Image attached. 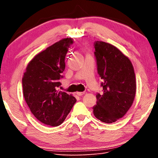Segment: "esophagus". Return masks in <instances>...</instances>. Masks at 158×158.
Instances as JSON below:
<instances>
[{"mask_svg": "<svg viewBox=\"0 0 158 158\" xmlns=\"http://www.w3.org/2000/svg\"><path fill=\"white\" fill-rule=\"evenodd\" d=\"M84 92H77V95H79V96H81L84 94Z\"/></svg>", "mask_w": 158, "mask_h": 158, "instance_id": "esophagus-1", "label": "esophagus"}]
</instances>
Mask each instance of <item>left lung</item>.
Returning <instances> with one entry per match:
<instances>
[{
	"mask_svg": "<svg viewBox=\"0 0 158 158\" xmlns=\"http://www.w3.org/2000/svg\"><path fill=\"white\" fill-rule=\"evenodd\" d=\"M94 47L103 90L96 95L93 114L102 122L111 123L123 117L132 105L136 93L135 71L129 58L114 45L95 41Z\"/></svg>",
	"mask_w": 158,
	"mask_h": 158,
	"instance_id": "left-lung-1",
	"label": "left lung"
}]
</instances>
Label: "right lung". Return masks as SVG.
Returning <instances> with one entry per match:
<instances>
[{"label":"right lung","instance_id":"add662e5","mask_svg":"<svg viewBox=\"0 0 158 158\" xmlns=\"http://www.w3.org/2000/svg\"><path fill=\"white\" fill-rule=\"evenodd\" d=\"M73 42L70 37L64 38L39 53L28 64L22 78L23 96L32 114L50 126L62 123L77 101L58 90L65 56Z\"/></svg>","mask_w":158,"mask_h":158}]
</instances>
